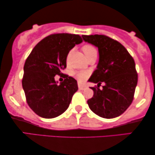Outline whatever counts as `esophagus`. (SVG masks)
Masks as SVG:
<instances>
[{
	"label": "esophagus",
	"mask_w": 155,
	"mask_h": 155,
	"mask_svg": "<svg viewBox=\"0 0 155 155\" xmlns=\"http://www.w3.org/2000/svg\"><path fill=\"white\" fill-rule=\"evenodd\" d=\"M78 87H79V89L80 90H84V89H85L86 88H87V87H86L85 85H84V84H81L80 83L78 84Z\"/></svg>",
	"instance_id": "34e87169"
}]
</instances>
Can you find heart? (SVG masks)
<instances>
[{
	"label": "heart",
	"mask_w": 155,
	"mask_h": 155,
	"mask_svg": "<svg viewBox=\"0 0 155 155\" xmlns=\"http://www.w3.org/2000/svg\"><path fill=\"white\" fill-rule=\"evenodd\" d=\"M82 51H84L85 56H87V58L89 57V56H91V55L97 54V51L95 47L90 44L84 45V46L82 47ZM68 56H69V55H68L67 60L68 59ZM89 73L86 71H81L77 72V73L76 74V77L77 78L78 80H79L80 81H83L84 80H86L88 77H89Z\"/></svg>",
	"instance_id": "heart-1"
}]
</instances>
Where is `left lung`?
I'll list each match as a JSON object with an SVG mask.
<instances>
[{
  "label": "left lung",
  "mask_w": 155,
  "mask_h": 155,
  "mask_svg": "<svg viewBox=\"0 0 155 155\" xmlns=\"http://www.w3.org/2000/svg\"><path fill=\"white\" fill-rule=\"evenodd\" d=\"M86 42L99 50V61L89 81L98 84L91 87L94 95L87 101L98 116L112 119L120 116L132 104L138 75L134 58L120 43L105 35H82ZM104 82L103 89H99Z\"/></svg>",
  "instance_id": "8db88e82"
}]
</instances>
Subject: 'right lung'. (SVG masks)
<instances>
[{
	"mask_svg": "<svg viewBox=\"0 0 155 155\" xmlns=\"http://www.w3.org/2000/svg\"><path fill=\"white\" fill-rule=\"evenodd\" d=\"M82 41L79 35L51 34L38 42L25 60L23 89L27 104L39 117L54 118L68 109L77 81L64 74L65 79L57 84L54 77L64 74L68 52Z\"/></svg>",
	"mask_w": 155,
	"mask_h": 155,
	"instance_id": "1",
	"label": "right lung"
}]
</instances>
